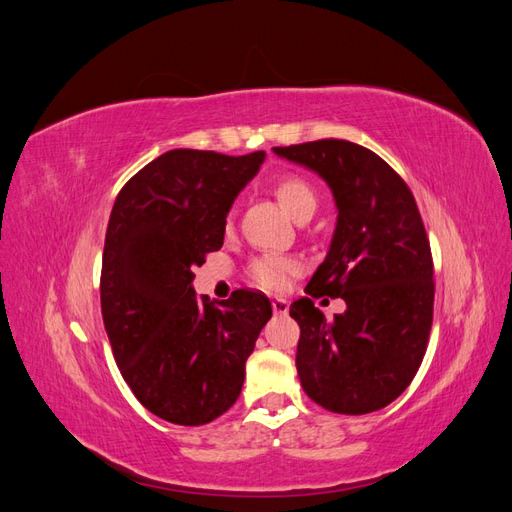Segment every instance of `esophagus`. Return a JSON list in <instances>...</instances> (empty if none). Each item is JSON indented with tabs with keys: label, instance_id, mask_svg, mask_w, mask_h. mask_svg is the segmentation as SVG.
<instances>
[{
	"label": "esophagus",
	"instance_id": "1",
	"mask_svg": "<svg viewBox=\"0 0 512 512\" xmlns=\"http://www.w3.org/2000/svg\"><path fill=\"white\" fill-rule=\"evenodd\" d=\"M271 305H273V312H275V316H286V314H288V309H290L288 301H286V299H280V297H275V299L271 301Z\"/></svg>",
	"mask_w": 512,
	"mask_h": 512
}]
</instances>
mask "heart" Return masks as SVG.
<instances>
[{"label":"heart","mask_w":512,"mask_h":512,"mask_svg":"<svg viewBox=\"0 0 512 512\" xmlns=\"http://www.w3.org/2000/svg\"><path fill=\"white\" fill-rule=\"evenodd\" d=\"M275 194L294 220H301L305 215H314L318 207V196L314 188L301 177H282L275 183ZM294 273H297V262L286 256L267 254L256 258L252 265V277L256 284L267 290H282Z\"/></svg>","instance_id":"1"}]
</instances>
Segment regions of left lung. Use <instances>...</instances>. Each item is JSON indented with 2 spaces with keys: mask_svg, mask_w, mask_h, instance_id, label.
I'll list each match as a JSON object with an SVG mask.
<instances>
[{
  "mask_svg": "<svg viewBox=\"0 0 512 512\" xmlns=\"http://www.w3.org/2000/svg\"><path fill=\"white\" fill-rule=\"evenodd\" d=\"M273 153L316 173L337 207L329 252L305 292L344 299L346 312L327 320L312 299L290 305L301 386L331 412H376L408 389L427 350L433 262L421 213L404 179L361 145L324 138Z\"/></svg>",
  "mask_w": 512,
  "mask_h": 512,
  "instance_id": "1",
  "label": "left lung"
}]
</instances>
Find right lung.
Instances as JSON below:
<instances>
[{"label":"right lung","mask_w":512,"mask_h":512,"mask_svg":"<svg viewBox=\"0 0 512 512\" xmlns=\"http://www.w3.org/2000/svg\"><path fill=\"white\" fill-rule=\"evenodd\" d=\"M265 151L173 149L123 185L106 228L100 303L123 380L175 425H205L235 404L245 361L271 318L260 292L209 303L194 267L224 243L226 215Z\"/></svg>","instance_id":"add662e5"}]
</instances>
